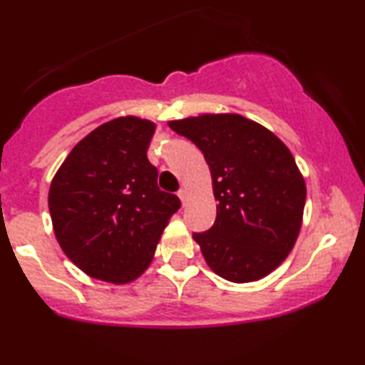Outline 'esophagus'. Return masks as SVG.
Instances as JSON below:
<instances>
[{
    "mask_svg": "<svg viewBox=\"0 0 365 365\" xmlns=\"http://www.w3.org/2000/svg\"><path fill=\"white\" fill-rule=\"evenodd\" d=\"M178 196H179V199H181L182 204H186V199H187V191H186V189H179Z\"/></svg>",
    "mask_w": 365,
    "mask_h": 365,
    "instance_id": "1",
    "label": "esophagus"
}]
</instances>
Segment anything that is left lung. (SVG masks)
Wrapping results in <instances>:
<instances>
[{
    "label": "left lung",
    "mask_w": 365,
    "mask_h": 365,
    "mask_svg": "<svg viewBox=\"0 0 365 365\" xmlns=\"http://www.w3.org/2000/svg\"><path fill=\"white\" fill-rule=\"evenodd\" d=\"M169 128L196 144L211 169L216 221L192 234L207 266L231 282L267 276L294 247L306 204L291 151L239 114H202Z\"/></svg>",
    "instance_id": "obj_1"
}]
</instances>
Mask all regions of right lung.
I'll list each match as a JSON object with an SVG mask.
<instances>
[{"instance_id":"1","label":"right lung","mask_w":365,"mask_h":365,"mask_svg":"<svg viewBox=\"0 0 365 365\" xmlns=\"http://www.w3.org/2000/svg\"><path fill=\"white\" fill-rule=\"evenodd\" d=\"M154 123H104L81 139L49 187V214L64 254L88 276L134 281L151 262L168 219L181 207L158 187L148 146Z\"/></svg>"}]
</instances>
